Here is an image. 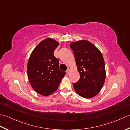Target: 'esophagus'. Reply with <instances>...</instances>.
<instances>
[{"instance_id":"obj_1","label":"esophagus","mask_w":130,"mask_h":130,"mask_svg":"<svg viewBox=\"0 0 130 130\" xmlns=\"http://www.w3.org/2000/svg\"><path fill=\"white\" fill-rule=\"evenodd\" d=\"M70 72V69H68L67 70V74H69Z\"/></svg>"}]
</instances>
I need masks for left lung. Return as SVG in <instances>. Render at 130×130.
<instances>
[{
  "label": "left lung",
  "instance_id": "8db88e82",
  "mask_svg": "<svg viewBox=\"0 0 130 130\" xmlns=\"http://www.w3.org/2000/svg\"><path fill=\"white\" fill-rule=\"evenodd\" d=\"M74 55L80 78L73 83L75 92L86 99L100 92L106 77L105 67L101 52L92 43L86 40L70 44Z\"/></svg>",
  "mask_w": 130,
  "mask_h": 130
}]
</instances>
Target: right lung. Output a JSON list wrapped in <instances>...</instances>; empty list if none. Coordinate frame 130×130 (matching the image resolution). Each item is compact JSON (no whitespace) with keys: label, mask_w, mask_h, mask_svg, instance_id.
Returning <instances> with one entry per match:
<instances>
[{"label":"right lung","mask_w":130,"mask_h":130,"mask_svg":"<svg viewBox=\"0 0 130 130\" xmlns=\"http://www.w3.org/2000/svg\"><path fill=\"white\" fill-rule=\"evenodd\" d=\"M59 43L52 38L40 42L32 51L27 63V72L32 88L47 96L57 90L65 72L59 70V61L54 56Z\"/></svg>","instance_id":"1"}]
</instances>
